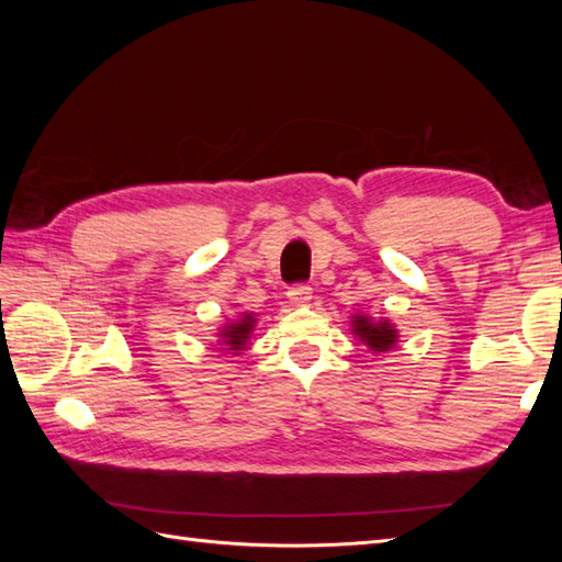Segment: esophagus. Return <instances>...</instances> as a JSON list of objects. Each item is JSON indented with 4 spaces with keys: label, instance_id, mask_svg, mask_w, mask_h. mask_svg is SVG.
Returning a JSON list of instances; mask_svg holds the SVG:
<instances>
[{
    "label": "esophagus",
    "instance_id": "obj_1",
    "mask_svg": "<svg viewBox=\"0 0 562 562\" xmlns=\"http://www.w3.org/2000/svg\"><path fill=\"white\" fill-rule=\"evenodd\" d=\"M288 296H290L292 304L304 306V304H308V300H312V288H308V284H304V282H296L288 290Z\"/></svg>",
    "mask_w": 562,
    "mask_h": 562
}]
</instances>
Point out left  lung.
Instances as JSON below:
<instances>
[{"mask_svg": "<svg viewBox=\"0 0 562 562\" xmlns=\"http://www.w3.org/2000/svg\"><path fill=\"white\" fill-rule=\"evenodd\" d=\"M355 326V336L362 338L364 345H369V350L374 352H386L391 350L393 345H396V330H393L391 324H374V321H369L367 316H355L352 321Z\"/></svg>", "mask_w": 562, "mask_h": 562, "instance_id": "1", "label": "left lung"}]
</instances>
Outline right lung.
<instances>
[{
    "label": "right lung",
    "mask_w": 562,
    "mask_h": 562,
    "mask_svg": "<svg viewBox=\"0 0 562 562\" xmlns=\"http://www.w3.org/2000/svg\"><path fill=\"white\" fill-rule=\"evenodd\" d=\"M250 330H254V316L246 314L241 321H236V324L224 326L222 342L229 345V350H244Z\"/></svg>",
    "instance_id": "add662e5"
}]
</instances>
